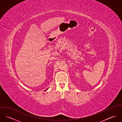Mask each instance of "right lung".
<instances>
[{"instance_id":"add662e5","label":"right lung","mask_w":122,"mask_h":122,"mask_svg":"<svg viewBox=\"0 0 122 122\" xmlns=\"http://www.w3.org/2000/svg\"><path fill=\"white\" fill-rule=\"evenodd\" d=\"M47 90V89H46V90Z\"/></svg>"}]
</instances>
